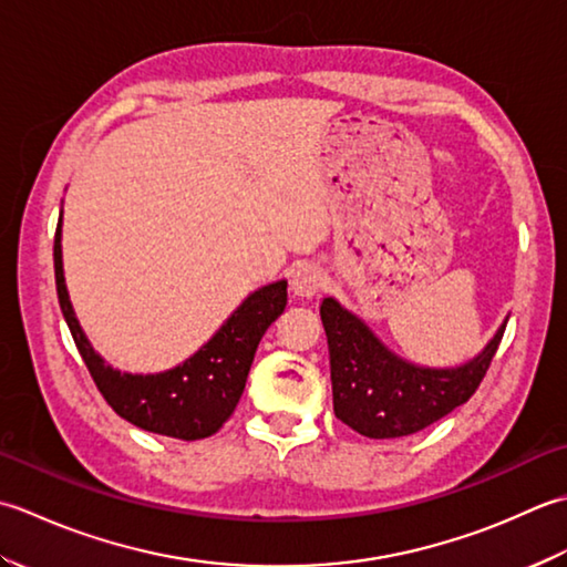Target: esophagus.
I'll return each instance as SVG.
<instances>
[{
    "mask_svg": "<svg viewBox=\"0 0 567 567\" xmlns=\"http://www.w3.org/2000/svg\"><path fill=\"white\" fill-rule=\"evenodd\" d=\"M322 286H326V271L316 267V264H300V267L293 269L291 274L293 296L313 298L322 291Z\"/></svg>",
    "mask_w": 567,
    "mask_h": 567,
    "instance_id": "obj_1",
    "label": "esophagus"
}]
</instances>
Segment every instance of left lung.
Masks as SVG:
<instances>
[{"label":"left lung","instance_id":"left-lung-1","mask_svg":"<svg viewBox=\"0 0 567 567\" xmlns=\"http://www.w3.org/2000/svg\"><path fill=\"white\" fill-rule=\"evenodd\" d=\"M320 320L328 334L334 415L377 441L419 433L462 406L482 384L506 330L502 326L482 354L467 364L425 369L389 352L334 298L320 303Z\"/></svg>","mask_w":567,"mask_h":567}]
</instances>
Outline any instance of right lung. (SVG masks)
Wrapping results in <instances>:
<instances>
[{
	"label": "right lung",
	"mask_w": 567,
	"mask_h": 567,
	"mask_svg": "<svg viewBox=\"0 0 567 567\" xmlns=\"http://www.w3.org/2000/svg\"><path fill=\"white\" fill-rule=\"evenodd\" d=\"M53 267L58 303L100 394L114 413L136 429L181 441H200L217 433L235 413L261 334L284 313L288 296L286 281L264 286L235 310L233 318L190 360L161 374H122L102 362L78 326L63 279L61 219L55 227Z\"/></svg>",
	"instance_id": "right-lung-1"
}]
</instances>
